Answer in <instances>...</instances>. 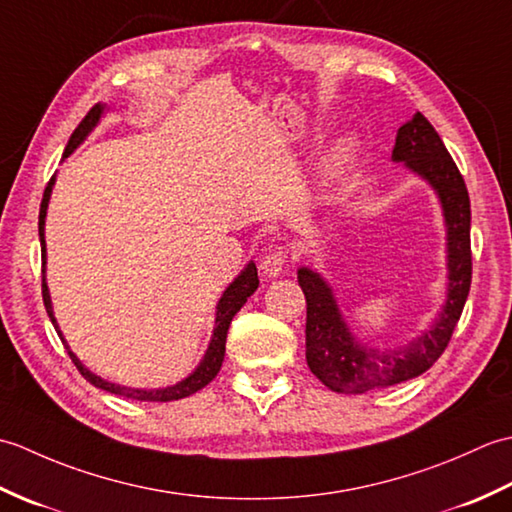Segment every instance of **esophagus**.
<instances>
[{
	"mask_svg": "<svg viewBox=\"0 0 512 512\" xmlns=\"http://www.w3.org/2000/svg\"><path fill=\"white\" fill-rule=\"evenodd\" d=\"M286 264H288V248H275L262 257L259 270H262L264 277H279L286 270Z\"/></svg>",
	"mask_w": 512,
	"mask_h": 512,
	"instance_id": "obj_1",
	"label": "esophagus"
}]
</instances>
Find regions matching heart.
Masks as SVG:
<instances>
[{
  "label": "heart",
  "mask_w": 512,
  "mask_h": 512,
  "mask_svg": "<svg viewBox=\"0 0 512 512\" xmlns=\"http://www.w3.org/2000/svg\"><path fill=\"white\" fill-rule=\"evenodd\" d=\"M358 156V138L354 134H345L341 136L336 143L328 149V154L323 158L321 165V178L325 182H334L339 180L343 173L354 165V160Z\"/></svg>",
  "instance_id": "heart-1"
}]
</instances>
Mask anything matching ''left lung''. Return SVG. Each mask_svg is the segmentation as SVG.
<instances>
[{
	"instance_id": "8db88e82",
	"label": "left lung",
	"mask_w": 512,
	"mask_h": 512,
	"mask_svg": "<svg viewBox=\"0 0 512 512\" xmlns=\"http://www.w3.org/2000/svg\"><path fill=\"white\" fill-rule=\"evenodd\" d=\"M391 160L427 182L440 202L447 228V295L416 339L396 350H378L356 339L328 279L301 266L297 279L308 303L306 361L310 372L336 394H365L427 372L449 345L471 290L469 191L442 138L420 112L398 129Z\"/></svg>"
}]
</instances>
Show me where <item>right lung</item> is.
I'll return each mask as SVG.
<instances>
[{"label": "right lung", "instance_id": "right-lung-1", "mask_svg": "<svg viewBox=\"0 0 512 512\" xmlns=\"http://www.w3.org/2000/svg\"><path fill=\"white\" fill-rule=\"evenodd\" d=\"M107 112V105L103 103H96L92 110L88 112V116L83 118L81 125L74 129V134L70 136V143L63 151V158H68L70 154H74V149L79 147L85 138H88L94 127L101 123L103 114ZM54 178L48 182L46 191H43V200H41V209H39V242H41V259H43V273H46V215H48V204H50V195H52V187H54ZM259 286V277H257V266L255 262H248L246 268L239 273L228 288L222 292L220 301H217L215 306V325H213V334H211V341L209 347H206V352L202 356V361L198 363V367L193 369V372L178 380L176 385H169V387H158V389H138V387H125V385H116L112 380H105L99 374H94L90 367H85L81 363V358L76 356L68 341L63 339V332L59 330V323L57 317H54V310H52V299H50V290L46 284V275H43V303H46V312L48 317L54 325V330L61 336V341L65 345V350H68L72 363L76 365V369L83 374L85 380H90L94 387L110 391V394L116 396H125V398H132V400H145V402H171V400H180V398H187L195 391H200L202 387H206L211 383V380L217 376L224 361V352H226V334H228V325H231L235 314L242 310V306L246 303V299L253 295Z\"/></svg>", "mask_w": 512, "mask_h": 512}]
</instances>
